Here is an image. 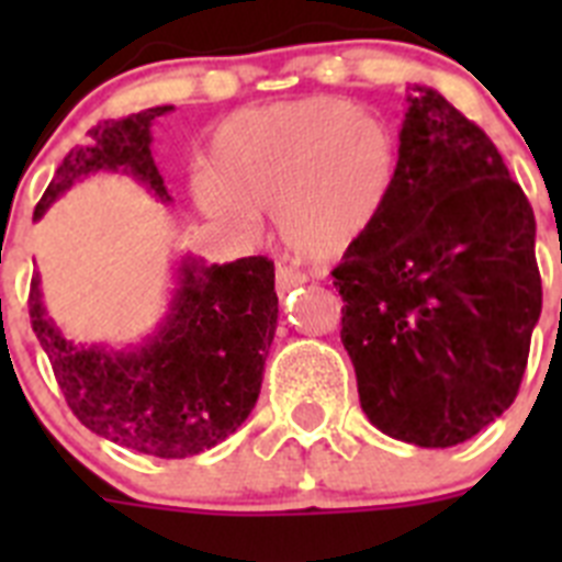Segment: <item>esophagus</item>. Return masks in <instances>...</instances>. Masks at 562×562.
I'll return each mask as SVG.
<instances>
[{
	"instance_id": "1",
	"label": "esophagus",
	"mask_w": 562,
	"mask_h": 562,
	"mask_svg": "<svg viewBox=\"0 0 562 562\" xmlns=\"http://www.w3.org/2000/svg\"><path fill=\"white\" fill-rule=\"evenodd\" d=\"M306 284V276L304 272L292 270V267H278L276 270V292L278 295H286L290 290H295V286Z\"/></svg>"
}]
</instances>
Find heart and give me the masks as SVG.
I'll use <instances>...</instances> for the list:
<instances>
[{"instance_id": "obj_1", "label": "heart", "mask_w": 562, "mask_h": 562, "mask_svg": "<svg viewBox=\"0 0 562 562\" xmlns=\"http://www.w3.org/2000/svg\"><path fill=\"white\" fill-rule=\"evenodd\" d=\"M396 177L394 134L340 98H306L231 114L211 140L196 205L236 233L276 213L295 256L329 261L360 241Z\"/></svg>"}]
</instances>
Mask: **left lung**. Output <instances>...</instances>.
<instances>
[{
	"instance_id": "8db88e82",
	"label": "left lung",
	"mask_w": 562,
	"mask_h": 562,
	"mask_svg": "<svg viewBox=\"0 0 562 562\" xmlns=\"http://www.w3.org/2000/svg\"><path fill=\"white\" fill-rule=\"evenodd\" d=\"M408 89L389 200L331 276L371 425L453 448L518 396L543 306L535 213L484 128Z\"/></svg>"
}]
</instances>
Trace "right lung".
<instances>
[{"instance_id":"1","label":"right lung","mask_w":562,"mask_h":562,"mask_svg":"<svg viewBox=\"0 0 562 562\" xmlns=\"http://www.w3.org/2000/svg\"><path fill=\"white\" fill-rule=\"evenodd\" d=\"M171 106L143 109L87 132L56 168L33 220L87 173L123 171L171 202L151 157V123ZM30 281V324L47 351L69 411L92 434L157 459L216 448L250 416L278 324L276 267L265 256L205 267L182 258L180 286L157 335L134 351L81 346L58 331Z\"/></svg>"}]
</instances>
